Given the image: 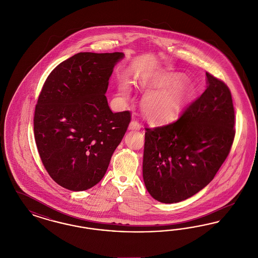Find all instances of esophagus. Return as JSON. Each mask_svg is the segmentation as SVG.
<instances>
[{
    "instance_id": "obj_1",
    "label": "esophagus",
    "mask_w": 258,
    "mask_h": 258,
    "mask_svg": "<svg viewBox=\"0 0 258 258\" xmlns=\"http://www.w3.org/2000/svg\"><path fill=\"white\" fill-rule=\"evenodd\" d=\"M140 128H141V124L137 121H132L128 125V130L131 131H139Z\"/></svg>"
}]
</instances>
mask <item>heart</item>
I'll return each mask as SVG.
<instances>
[{"label": "heart", "mask_w": 258, "mask_h": 258, "mask_svg": "<svg viewBox=\"0 0 258 258\" xmlns=\"http://www.w3.org/2000/svg\"><path fill=\"white\" fill-rule=\"evenodd\" d=\"M180 74H145L138 82V88L147 96L142 101V110L151 123H169L175 120L188 105L195 96V88L184 83ZM121 95L130 97V87L125 81L119 85Z\"/></svg>", "instance_id": "heart-1"}]
</instances>
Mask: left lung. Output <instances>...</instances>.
Listing matches in <instances>:
<instances>
[{
    "mask_svg": "<svg viewBox=\"0 0 258 258\" xmlns=\"http://www.w3.org/2000/svg\"><path fill=\"white\" fill-rule=\"evenodd\" d=\"M207 89L175 122L146 127L143 180L148 192L162 203L195 196L214 179L235 136L229 88L206 73Z\"/></svg>",
    "mask_w": 258,
    "mask_h": 258,
    "instance_id": "1",
    "label": "left lung"
}]
</instances>
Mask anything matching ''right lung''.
Returning a JSON list of instances; mask_svg holds the SVG:
<instances>
[{
  "instance_id": "add662e5",
  "label": "right lung",
  "mask_w": 258,
  "mask_h": 258,
  "mask_svg": "<svg viewBox=\"0 0 258 258\" xmlns=\"http://www.w3.org/2000/svg\"><path fill=\"white\" fill-rule=\"evenodd\" d=\"M122 52H80L48 75L37 99L34 133L50 177L81 191L96 185L108 168L131 122V112L113 113L105 93Z\"/></svg>"
}]
</instances>
